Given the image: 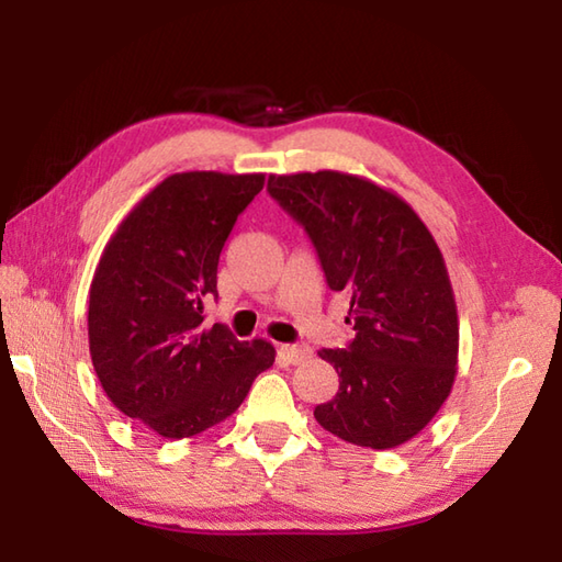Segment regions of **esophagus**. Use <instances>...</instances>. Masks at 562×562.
Here are the masks:
<instances>
[{"mask_svg":"<svg viewBox=\"0 0 562 562\" xmlns=\"http://www.w3.org/2000/svg\"><path fill=\"white\" fill-rule=\"evenodd\" d=\"M280 355L290 364H302L312 350H308V345H280Z\"/></svg>","mask_w":562,"mask_h":562,"instance_id":"obj_1","label":"esophagus"}]
</instances>
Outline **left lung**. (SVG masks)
Segmentation results:
<instances>
[{
  "mask_svg": "<svg viewBox=\"0 0 562 562\" xmlns=\"http://www.w3.org/2000/svg\"><path fill=\"white\" fill-rule=\"evenodd\" d=\"M268 193L304 226L333 292L350 294L355 338L318 350L340 389L318 425L357 447L413 439L457 376L459 318L445 258L408 202L340 171L270 176Z\"/></svg>",
  "mask_w": 562,
  "mask_h": 562,
  "instance_id": "obj_1",
  "label": "left lung"
}]
</instances>
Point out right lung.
<instances>
[{
	"label": "right lung",
	"instance_id": "obj_1",
	"mask_svg": "<svg viewBox=\"0 0 562 562\" xmlns=\"http://www.w3.org/2000/svg\"><path fill=\"white\" fill-rule=\"evenodd\" d=\"M262 173H173L137 202L105 246L89 290V350L105 396L166 439L205 432L274 362L266 340L202 326L217 266Z\"/></svg>",
	"mask_w": 562,
	"mask_h": 562
}]
</instances>
